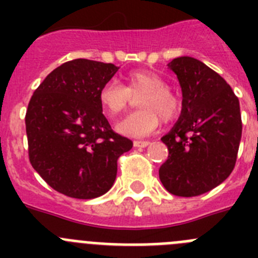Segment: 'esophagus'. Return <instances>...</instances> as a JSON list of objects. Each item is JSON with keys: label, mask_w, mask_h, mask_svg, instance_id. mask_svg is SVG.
Here are the masks:
<instances>
[{"label": "esophagus", "mask_w": 258, "mask_h": 258, "mask_svg": "<svg viewBox=\"0 0 258 258\" xmlns=\"http://www.w3.org/2000/svg\"><path fill=\"white\" fill-rule=\"evenodd\" d=\"M134 147H147L150 145L149 141H134Z\"/></svg>", "instance_id": "1"}]
</instances>
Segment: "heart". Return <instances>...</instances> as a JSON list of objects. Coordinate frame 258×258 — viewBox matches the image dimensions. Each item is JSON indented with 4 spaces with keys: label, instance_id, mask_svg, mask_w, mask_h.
I'll return each mask as SVG.
<instances>
[{
    "label": "heart",
    "instance_id": "1",
    "mask_svg": "<svg viewBox=\"0 0 258 258\" xmlns=\"http://www.w3.org/2000/svg\"><path fill=\"white\" fill-rule=\"evenodd\" d=\"M140 98L141 111L117 122L118 133L127 137H146L159 126L160 120L169 121L178 113L179 102L168 89L161 76L151 71H134L125 76V86L116 81H108L99 90V103L108 115L124 112L131 98Z\"/></svg>",
    "mask_w": 258,
    "mask_h": 258
}]
</instances>
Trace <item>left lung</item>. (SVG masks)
I'll return each instance as SVG.
<instances>
[{"instance_id":"obj_1","label":"left lung","mask_w":258,"mask_h":258,"mask_svg":"<svg viewBox=\"0 0 258 258\" xmlns=\"http://www.w3.org/2000/svg\"><path fill=\"white\" fill-rule=\"evenodd\" d=\"M182 90V109L161 138L168 159L159 169L166 191L198 197L217 187L235 166L241 138L239 99L229 84L203 61L179 56L168 63Z\"/></svg>"}]
</instances>
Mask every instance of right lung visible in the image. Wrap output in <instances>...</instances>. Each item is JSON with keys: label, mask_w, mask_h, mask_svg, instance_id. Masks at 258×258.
I'll use <instances>...</instances> for the list:
<instances>
[{"label": "right lung", "mask_w": 258, "mask_h": 258, "mask_svg": "<svg viewBox=\"0 0 258 258\" xmlns=\"http://www.w3.org/2000/svg\"><path fill=\"white\" fill-rule=\"evenodd\" d=\"M118 67L75 59L50 72L36 89L26 115L29 161L55 191L94 199L112 187L117 159L133 147L102 112L99 90Z\"/></svg>", "instance_id": "add662e5"}]
</instances>
